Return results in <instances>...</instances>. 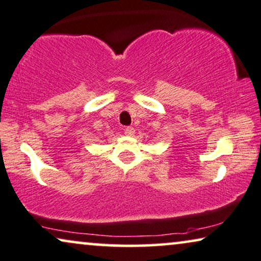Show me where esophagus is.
Segmentation results:
<instances>
[{
  "label": "esophagus",
  "instance_id": "1",
  "mask_svg": "<svg viewBox=\"0 0 261 261\" xmlns=\"http://www.w3.org/2000/svg\"><path fill=\"white\" fill-rule=\"evenodd\" d=\"M124 133H125V135H126V136H133V135L135 134V128L131 127V126H127V127L124 128Z\"/></svg>",
  "mask_w": 261,
  "mask_h": 261
}]
</instances>
